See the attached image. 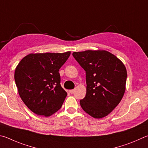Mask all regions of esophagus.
Here are the masks:
<instances>
[{"label": "esophagus", "instance_id": "34e87169", "mask_svg": "<svg viewBox=\"0 0 148 148\" xmlns=\"http://www.w3.org/2000/svg\"><path fill=\"white\" fill-rule=\"evenodd\" d=\"M74 89H72V90H69V92L71 93V94L74 93Z\"/></svg>", "mask_w": 148, "mask_h": 148}]
</instances>
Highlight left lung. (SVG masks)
Wrapping results in <instances>:
<instances>
[{
  "label": "left lung",
  "mask_w": 148,
  "mask_h": 148,
  "mask_svg": "<svg viewBox=\"0 0 148 148\" xmlns=\"http://www.w3.org/2000/svg\"><path fill=\"white\" fill-rule=\"evenodd\" d=\"M72 56L86 72L87 93L79 101L83 111L95 119L107 116L124 95V64L106 50L75 52Z\"/></svg>",
  "instance_id": "8db88e82"
}]
</instances>
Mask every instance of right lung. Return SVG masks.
<instances>
[{"mask_svg": "<svg viewBox=\"0 0 148 148\" xmlns=\"http://www.w3.org/2000/svg\"><path fill=\"white\" fill-rule=\"evenodd\" d=\"M71 52L29 53L15 71L18 92L24 103L35 114L50 116L60 109L67 93L60 85L59 71Z\"/></svg>", "mask_w": 148, "mask_h": 148, "instance_id": "add662e5", "label": "right lung"}]
</instances>
